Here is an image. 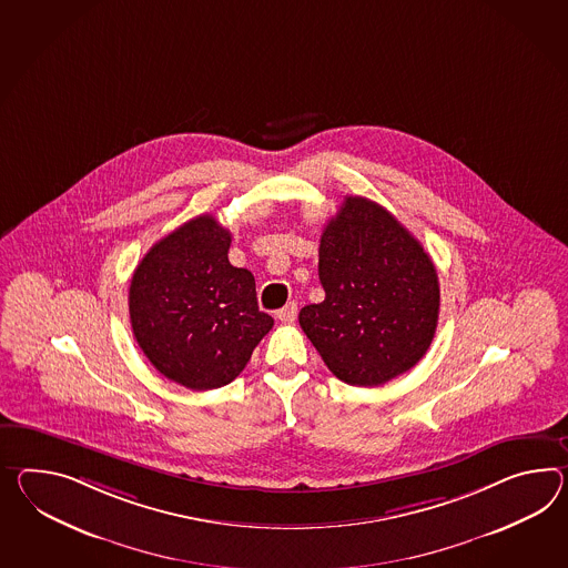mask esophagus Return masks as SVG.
<instances>
[{"instance_id": "esophagus-1", "label": "esophagus", "mask_w": 568, "mask_h": 568, "mask_svg": "<svg viewBox=\"0 0 568 568\" xmlns=\"http://www.w3.org/2000/svg\"><path fill=\"white\" fill-rule=\"evenodd\" d=\"M277 318L281 322H293V320L297 318V304L290 302L285 307H281L277 312Z\"/></svg>"}]
</instances>
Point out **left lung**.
Wrapping results in <instances>:
<instances>
[{"mask_svg":"<svg viewBox=\"0 0 568 568\" xmlns=\"http://www.w3.org/2000/svg\"><path fill=\"white\" fill-rule=\"evenodd\" d=\"M324 302L300 326L348 386L375 387L415 367L439 320V278L429 254L387 209L345 196L318 250Z\"/></svg>","mask_w":568,"mask_h":568,"instance_id":"obj_1","label":"left lung"}]
</instances>
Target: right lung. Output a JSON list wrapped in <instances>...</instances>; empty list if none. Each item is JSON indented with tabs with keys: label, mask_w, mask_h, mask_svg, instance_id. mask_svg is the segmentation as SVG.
Wrapping results in <instances>:
<instances>
[{
	"label": "right lung",
	"mask_w": 568,
	"mask_h": 568,
	"mask_svg": "<svg viewBox=\"0 0 568 568\" xmlns=\"http://www.w3.org/2000/svg\"><path fill=\"white\" fill-rule=\"evenodd\" d=\"M232 234L199 215L155 242L129 287L138 345L160 374L205 392L234 382L273 328L248 268L227 261Z\"/></svg>",
	"instance_id": "right-lung-1"
}]
</instances>
